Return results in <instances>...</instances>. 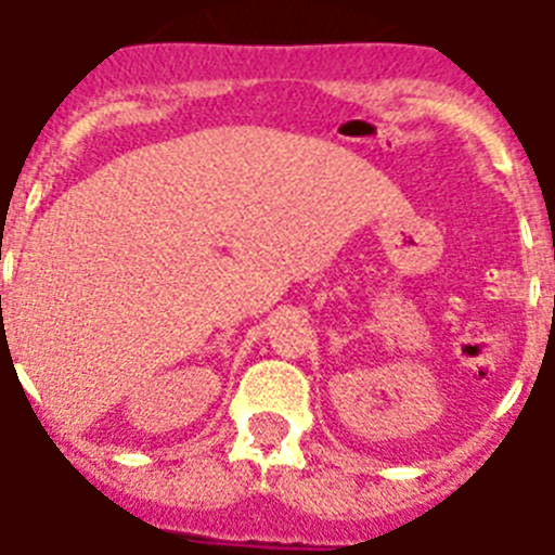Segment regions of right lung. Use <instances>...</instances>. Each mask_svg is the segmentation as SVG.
<instances>
[{
  "label": "right lung",
  "mask_w": 555,
  "mask_h": 555,
  "mask_svg": "<svg viewBox=\"0 0 555 555\" xmlns=\"http://www.w3.org/2000/svg\"><path fill=\"white\" fill-rule=\"evenodd\" d=\"M0 300H2V297H0Z\"/></svg>",
  "instance_id": "1"
}]
</instances>
